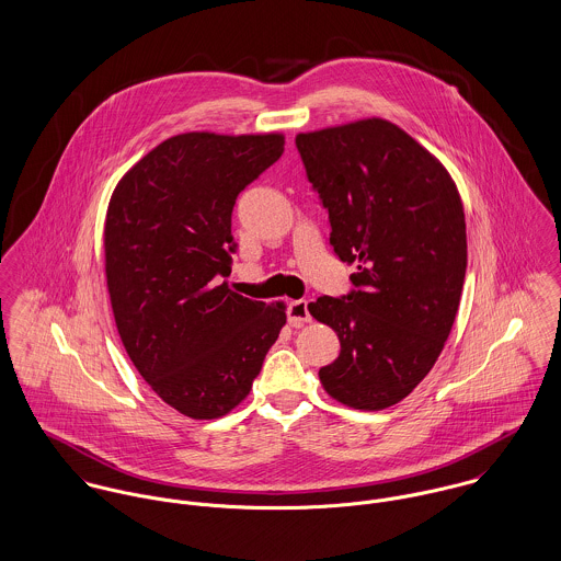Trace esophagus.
Here are the masks:
<instances>
[{
  "label": "esophagus",
  "instance_id": "34e87169",
  "mask_svg": "<svg viewBox=\"0 0 561 561\" xmlns=\"http://www.w3.org/2000/svg\"><path fill=\"white\" fill-rule=\"evenodd\" d=\"M288 320L293 327H301L304 322H310V311H308V304L304 299L288 304Z\"/></svg>",
  "mask_w": 561,
  "mask_h": 561
}]
</instances>
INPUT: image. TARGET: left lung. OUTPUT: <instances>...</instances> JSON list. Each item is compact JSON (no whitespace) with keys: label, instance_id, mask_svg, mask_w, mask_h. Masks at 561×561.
Segmentation results:
<instances>
[{"label":"left lung","instance_id":"1","mask_svg":"<svg viewBox=\"0 0 561 561\" xmlns=\"http://www.w3.org/2000/svg\"><path fill=\"white\" fill-rule=\"evenodd\" d=\"M295 141L329 210V243L357 264L355 290L308 306L340 340L337 359L318 376L337 402L380 411L424 380L451 331L467 271L462 202L435 154L389 121Z\"/></svg>","mask_w":561,"mask_h":561}]
</instances>
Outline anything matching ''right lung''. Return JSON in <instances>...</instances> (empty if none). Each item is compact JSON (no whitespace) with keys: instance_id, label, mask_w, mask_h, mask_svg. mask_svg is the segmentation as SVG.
<instances>
[{"instance_id":"right-lung-1","label":"right lung","mask_w":561,"mask_h":561,"mask_svg":"<svg viewBox=\"0 0 561 561\" xmlns=\"http://www.w3.org/2000/svg\"><path fill=\"white\" fill-rule=\"evenodd\" d=\"M284 152L282 133H181L114 188L105 275L126 355L191 420L239 407L286 324L284 304L232 293V208Z\"/></svg>"}]
</instances>
